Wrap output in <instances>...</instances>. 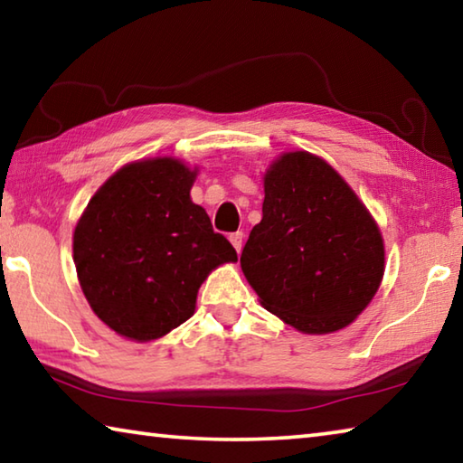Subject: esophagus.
I'll return each instance as SVG.
<instances>
[{"label": "esophagus", "mask_w": 463, "mask_h": 463, "mask_svg": "<svg viewBox=\"0 0 463 463\" xmlns=\"http://www.w3.org/2000/svg\"><path fill=\"white\" fill-rule=\"evenodd\" d=\"M242 239H245V234H242V232H232L229 237V241L232 242V247H234V250H237V253H241V249H242Z\"/></svg>", "instance_id": "esophagus-1"}]
</instances>
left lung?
<instances>
[{
    "mask_svg": "<svg viewBox=\"0 0 463 463\" xmlns=\"http://www.w3.org/2000/svg\"><path fill=\"white\" fill-rule=\"evenodd\" d=\"M263 218L241 269L265 310L307 335L349 326L378 292L383 239L351 185L308 151L281 153L263 175Z\"/></svg>",
    "mask_w": 463,
    "mask_h": 463,
    "instance_id": "left-lung-1",
    "label": "left lung"
}]
</instances>
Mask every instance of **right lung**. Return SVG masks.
I'll list each match as a JSON object with an SVG mask.
<instances>
[{
    "instance_id": "obj_1",
    "label": "right lung",
    "mask_w": 463,
    "mask_h": 463,
    "mask_svg": "<svg viewBox=\"0 0 463 463\" xmlns=\"http://www.w3.org/2000/svg\"><path fill=\"white\" fill-rule=\"evenodd\" d=\"M198 167L175 156L127 163L91 195L73 232L80 286L124 339H161L195 312L203 279L237 250L192 202Z\"/></svg>"
}]
</instances>
